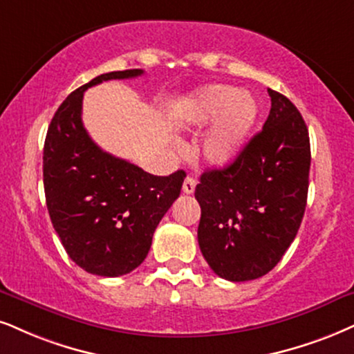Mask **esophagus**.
<instances>
[{
	"label": "esophagus",
	"mask_w": 354,
	"mask_h": 354,
	"mask_svg": "<svg viewBox=\"0 0 354 354\" xmlns=\"http://www.w3.org/2000/svg\"><path fill=\"white\" fill-rule=\"evenodd\" d=\"M195 185H197V182H195L194 177H187L184 180V185H182V190H184V194H194L195 192Z\"/></svg>",
	"instance_id": "obj_1"
}]
</instances>
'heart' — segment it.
I'll list each match as a JSON object with an SVG mask.
<instances>
[{
  "mask_svg": "<svg viewBox=\"0 0 354 354\" xmlns=\"http://www.w3.org/2000/svg\"><path fill=\"white\" fill-rule=\"evenodd\" d=\"M217 120L202 142V154L213 165H228L236 159L248 141L257 118V103L248 91L231 85L200 88L180 111V120L190 128H200Z\"/></svg>",
  "mask_w": 354,
  "mask_h": 354,
  "instance_id": "1",
  "label": "heart"
}]
</instances>
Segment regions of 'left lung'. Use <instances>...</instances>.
<instances>
[{"label": "left lung", "instance_id": "8db88e82", "mask_svg": "<svg viewBox=\"0 0 354 354\" xmlns=\"http://www.w3.org/2000/svg\"><path fill=\"white\" fill-rule=\"evenodd\" d=\"M263 131L236 159L200 176V251L231 282L263 277L282 259L302 223L310 172V139L302 115L268 88Z\"/></svg>", "mask_w": 354, "mask_h": 354}]
</instances>
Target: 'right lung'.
Masks as SVG:
<instances>
[{
  "instance_id": "add662e5",
  "label": "right lung",
  "mask_w": 354,
  "mask_h": 354,
  "mask_svg": "<svg viewBox=\"0 0 354 354\" xmlns=\"http://www.w3.org/2000/svg\"><path fill=\"white\" fill-rule=\"evenodd\" d=\"M141 68L98 75L72 91L44 142V190L54 230L73 263L102 277L124 276L146 259L152 234L180 195L185 172L152 176L91 141L82 123L84 91Z\"/></svg>"
}]
</instances>
